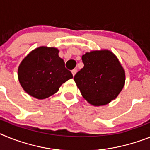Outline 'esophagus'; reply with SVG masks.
<instances>
[{
  "label": "esophagus",
  "mask_w": 150,
  "mask_h": 150,
  "mask_svg": "<svg viewBox=\"0 0 150 150\" xmlns=\"http://www.w3.org/2000/svg\"><path fill=\"white\" fill-rule=\"evenodd\" d=\"M76 71H77V70H76V69H74V70H72V71H71V72H72V74H73V76H75V74H76Z\"/></svg>",
  "instance_id": "obj_1"
}]
</instances>
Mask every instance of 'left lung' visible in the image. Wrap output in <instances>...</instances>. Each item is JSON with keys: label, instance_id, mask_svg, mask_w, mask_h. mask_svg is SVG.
<instances>
[{"label": "left lung", "instance_id": "obj_1", "mask_svg": "<svg viewBox=\"0 0 150 150\" xmlns=\"http://www.w3.org/2000/svg\"><path fill=\"white\" fill-rule=\"evenodd\" d=\"M84 67L74 76L81 95L91 105H106L117 98L125 73L117 57L108 50H94L82 56Z\"/></svg>", "mask_w": 150, "mask_h": 150}]
</instances>
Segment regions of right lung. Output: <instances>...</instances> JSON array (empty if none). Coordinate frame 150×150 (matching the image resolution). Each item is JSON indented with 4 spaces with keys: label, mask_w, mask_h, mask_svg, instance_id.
I'll return each instance as SVG.
<instances>
[{
    "label": "right lung",
    "mask_w": 150,
    "mask_h": 150,
    "mask_svg": "<svg viewBox=\"0 0 150 150\" xmlns=\"http://www.w3.org/2000/svg\"><path fill=\"white\" fill-rule=\"evenodd\" d=\"M55 47L40 46L22 61L18 79L26 93L38 99L54 95L67 80L73 78Z\"/></svg>",
    "instance_id": "right-lung-1"
}]
</instances>
